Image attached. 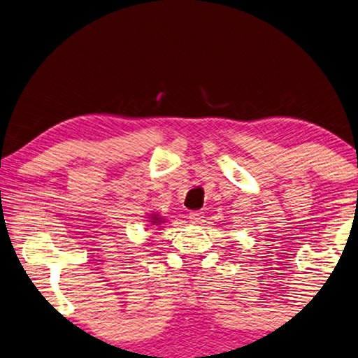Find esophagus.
Here are the masks:
<instances>
[{"instance_id": "1", "label": "esophagus", "mask_w": 358, "mask_h": 358, "mask_svg": "<svg viewBox=\"0 0 358 358\" xmlns=\"http://www.w3.org/2000/svg\"><path fill=\"white\" fill-rule=\"evenodd\" d=\"M189 220H191L192 222H201V221L203 220V211H199V210L191 211V213H189Z\"/></svg>"}]
</instances>
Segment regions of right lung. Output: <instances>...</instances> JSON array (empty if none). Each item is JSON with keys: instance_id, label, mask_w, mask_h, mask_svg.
I'll use <instances>...</instances> for the list:
<instances>
[{"instance_id": "right-lung-1", "label": "right lung", "mask_w": 358, "mask_h": 358, "mask_svg": "<svg viewBox=\"0 0 358 358\" xmlns=\"http://www.w3.org/2000/svg\"><path fill=\"white\" fill-rule=\"evenodd\" d=\"M151 222H153V224H157V226H159L161 222H166V221L162 220V217H157L156 215H153V216H151Z\"/></svg>"}]
</instances>
